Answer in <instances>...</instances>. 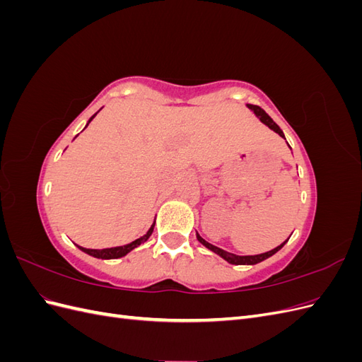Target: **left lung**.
<instances>
[{"label":"left lung","instance_id":"left-lung-1","mask_svg":"<svg viewBox=\"0 0 362 362\" xmlns=\"http://www.w3.org/2000/svg\"><path fill=\"white\" fill-rule=\"evenodd\" d=\"M247 107L250 108L252 112H254L258 117H259V120L262 124H266L270 129H273L275 131V133H278L281 137H284V133H282V129L273 122V119L262 110L261 107H258V105H252V104H247ZM286 139V137H284ZM196 237H198V240L199 242L205 246V247H208L210 250H213L214 254H217L218 257H222L225 261H228L229 264H235V266H240V264H258V262H261V261H264V259H267L269 257H272V255H275L276 252L287 243V240L286 242H284L282 245H279L278 247H275V249H272V250H269V252H264V254H259V255H245V257H240V255H234V254H229V252H226V250H223V249H221V247H217V246H214V245H211V243H208V242H205V240L196 233Z\"/></svg>","mask_w":362,"mask_h":362}]
</instances>
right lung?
<instances>
[{
    "label": "right lung",
    "mask_w": 362,
    "mask_h": 362,
    "mask_svg": "<svg viewBox=\"0 0 362 362\" xmlns=\"http://www.w3.org/2000/svg\"><path fill=\"white\" fill-rule=\"evenodd\" d=\"M96 116V113L90 117V120ZM89 120V124H90ZM87 124V125H89ZM154 226H156V222L151 225V228L148 229V233L145 235H141L140 238L134 240V242H131L128 245H124V246H117V247H107V249H86V247H81L78 246L83 252H86V254H89L95 258H101V259H113V258H120V257H125L128 252H131L133 249H136L137 246H140L141 243H145L146 240L151 237L152 231H154Z\"/></svg>",
    "instance_id": "1"
}]
</instances>
